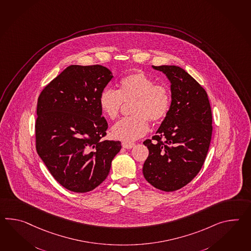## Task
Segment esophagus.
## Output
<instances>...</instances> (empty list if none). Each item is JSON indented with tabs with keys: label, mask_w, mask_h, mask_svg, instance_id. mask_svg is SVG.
Returning a JSON list of instances; mask_svg holds the SVG:
<instances>
[{
	"label": "esophagus",
	"mask_w": 251,
	"mask_h": 251,
	"mask_svg": "<svg viewBox=\"0 0 251 251\" xmlns=\"http://www.w3.org/2000/svg\"><path fill=\"white\" fill-rule=\"evenodd\" d=\"M122 146H123L124 149H127V150H130V149H132V148H134V146H135V144H134V143H128V142H123V143H122Z\"/></svg>",
	"instance_id": "esophagus-1"
}]
</instances>
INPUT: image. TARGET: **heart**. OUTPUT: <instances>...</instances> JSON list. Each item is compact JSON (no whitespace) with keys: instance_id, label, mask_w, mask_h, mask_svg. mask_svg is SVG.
Segmentation results:
<instances>
[{"instance_id":"obj_1","label":"heart","mask_w":251,"mask_h":251,"mask_svg":"<svg viewBox=\"0 0 251 251\" xmlns=\"http://www.w3.org/2000/svg\"><path fill=\"white\" fill-rule=\"evenodd\" d=\"M124 102L133 101L131 117L124 118L112 128L115 139L131 142L143 137L149 130V120L152 123L166 118L171 107V92L166 84H156L153 78L142 72L123 77L119 89L106 88L99 96L100 111L106 117H119Z\"/></svg>"}]
</instances>
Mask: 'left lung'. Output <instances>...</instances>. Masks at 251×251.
Returning <instances> with one entry per match:
<instances>
[{
    "label": "left lung",
    "instance_id": "left-lung-1",
    "mask_svg": "<svg viewBox=\"0 0 251 251\" xmlns=\"http://www.w3.org/2000/svg\"><path fill=\"white\" fill-rule=\"evenodd\" d=\"M152 67L171 83V107L152 139L143 142L149 156L143 166L146 180L157 189L173 192L199 173L212 133V110L206 91L176 66Z\"/></svg>",
    "mask_w": 251,
    "mask_h": 251
}]
</instances>
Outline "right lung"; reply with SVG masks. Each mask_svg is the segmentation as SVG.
I'll return each mask as SVG.
<instances>
[{"instance_id":"obj_1","label":"right lung","mask_w":251,"mask_h":251,"mask_svg":"<svg viewBox=\"0 0 251 251\" xmlns=\"http://www.w3.org/2000/svg\"><path fill=\"white\" fill-rule=\"evenodd\" d=\"M105 67H67L40 93L36 150L53 177L69 191L86 193L101 184L121 141L102 140L108 123L99 96L112 80Z\"/></svg>"}]
</instances>
